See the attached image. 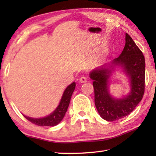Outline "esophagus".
Returning <instances> with one entry per match:
<instances>
[{
    "label": "esophagus",
    "instance_id": "obj_1",
    "mask_svg": "<svg viewBox=\"0 0 156 156\" xmlns=\"http://www.w3.org/2000/svg\"><path fill=\"white\" fill-rule=\"evenodd\" d=\"M79 81H80V83H84L87 81V78L85 76H82V77L79 78Z\"/></svg>",
    "mask_w": 156,
    "mask_h": 156
}]
</instances>
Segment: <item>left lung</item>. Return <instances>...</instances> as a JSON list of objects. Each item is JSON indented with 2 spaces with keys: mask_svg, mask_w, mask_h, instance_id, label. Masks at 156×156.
Wrapping results in <instances>:
<instances>
[{
  "mask_svg": "<svg viewBox=\"0 0 156 156\" xmlns=\"http://www.w3.org/2000/svg\"><path fill=\"white\" fill-rule=\"evenodd\" d=\"M120 65L129 77L131 91L121 99L110 96L108 80L111 72V67ZM90 78L94 80V101L98 112L104 120H118L133 112L141 101L144 93L145 60L144 55L128 34H125V45L119 57L111 62L110 68L107 65L95 69L91 72Z\"/></svg>",
  "mask_w": 156,
  "mask_h": 156,
  "instance_id": "8db88e82",
  "label": "left lung"
}]
</instances>
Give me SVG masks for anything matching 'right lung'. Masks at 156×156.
Segmentation results:
<instances>
[{"label": "right lung", "instance_id": "1", "mask_svg": "<svg viewBox=\"0 0 156 156\" xmlns=\"http://www.w3.org/2000/svg\"><path fill=\"white\" fill-rule=\"evenodd\" d=\"M76 83L73 82L69 84L63 93L62 97L60 100L58 106L51 114L48 116L42 118H33L24 115L26 119L36 125L41 126H54L59 124L63 119L67 112L71 98L75 89Z\"/></svg>", "mask_w": 156, "mask_h": 156}]
</instances>
